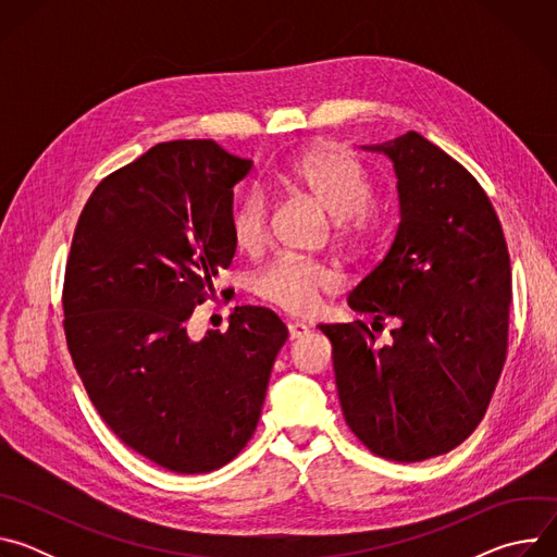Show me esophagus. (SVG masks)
Returning a JSON list of instances; mask_svg holds the SVG:
<instances>
[{"instance_id":"1","label":"esophagus","mask_w":557,"mask_h":557,"mask_svg":"<svg viewBox=\"0 0 557 557\" xmlns=\"http://www.w3.org/2000/svg\"><path fill=\"white\" fill-rule=\"evenodd\" d=\"M306 335H308V326H306V324H301V322H290V324H288V337H290V342L301 339V337H306Z\"/></svg>"}]
</instances>
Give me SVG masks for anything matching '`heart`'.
Masks as SVG:
<instances>
[{
    "instance_id": "heart-1",
    "label": "heart",
    "mask_w": 557,
    "mask_h": 557,
    "mask_svg": "<svg viewBox=\"0 0 557 557\" xmlns=\"http://www.w3.org/2000/svg\"><path fill=\"white\" fill-rule=\"evenodd\" d=\"M275 183L310 196L335 218V237L346 247H361L374 228L370 207L372 183L363 165L333 143H317L277 170ZM271 207L267 194L247 191L231 213V235L237 249L258 251L269 237ZM339 288V275L322 262L277 256L253 280L264 301L304 314L320 306L324 293Z\"/></svg>"
}]
</instances>
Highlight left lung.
Wrapping results in <instances>:
<instances>
[{
  "label": "left lung",
  "instance_id": "obj_1",
  "mask_svg": "<svg viewBox=\"0 0 557 557\" xmlns=\"http://www.w3.org/2000/svg\"><path fill=\"white\" fill-rule=\"evenodd\" d=\"M396 174L399 228L348 295L357 312L399 320L374 348L363 322L322 324L348 428L376 456L447 454L483 421L507 357L511 264L500 220L460 163L417 132L363 145Z\"/></svg>",
  "mask_w": 557,
  "mask_h": 557
}]
</instances>
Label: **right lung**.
Here are the masks:
<instances>
[{
  "instance_id": "add662e5",
  "label": "right lung",
  "mask_w": 557,
  "mask_h": 557,
  "mask_svg": "<svg viewBox=\"0 0 557 557\" xmlns=\"http://www.w3.org/2000/svg\"><path fill=\"white\" fill-rule=\"evenodd\" d=\"M253 168L213 140H170L99 183L63 282L74 368L110 430L176 473H207L253 436L288 331L235 306L228 331L187 335L235 253L233 187Z\"/></svg>"
}]
</instances>
